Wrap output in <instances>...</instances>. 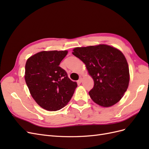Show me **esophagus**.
Returning a JSON list of instances; mask_svg holds the SVG:
<instances>
[{"label": "esophagus", "instance_id": "esophagus-1", "mask_svg": "<svg viewBox=\"0 0 149 149\" xmlns=\"http://www.w3.org/2000/svg\"><path fill=\"white\" fill-rule=\"evenodd\" d=\"M82 81H83V79H82V78H80L78 80V81H77V83H78V84H80L82 82Z\"/></svg>", "mask_w": 149, "mask_h": 149}]
</instances>
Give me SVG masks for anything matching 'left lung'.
<instances>
[{"instance_id":"8db88e82","label":"left lung","mask_w":149,"mask_h":149,"mask_svg":"<svg viewBox=\"0 0 149 149\" xmlns=\"http://www.w3.org/2000/svg\"><path fill=\"white\" fill-rule=\"evenodd\" d=\"M72 53L86 65L94 80L89 94L94 102L107 107L121 100L129 83V66L123 53L107 45H99L75 48Z\"/></svg>"}]
</instances>
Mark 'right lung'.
I'll return each mask as SVG.
<instances>
[{
    "label": "right lung",
    "instance_id": "right-lung-1",
    "mask_svg": "<svg viewBox=\"0 0 149 149\" xmlns=\"http://www.w3.org/2000/svg\"><path fill=\"white\" fill-rule=\"evenodd\" d=\"M68 51H43L26 62L25 79L31 96L49 111L64 107L73 96L77 83L68 78L59 66Z\"/></svg>",
    "mask_w": 149,
    "mask_h": 149
}]
</instances>
